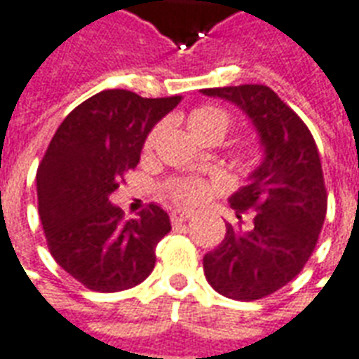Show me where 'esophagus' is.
<instances>
[{"mask_svg": "<svg viewBox=\"0 0 359 359\" xmlns=\"http://www.w3.org/2000/svg\"><path fill=\"white\" fill-rule=\"evenodd\" d=\"M191 216H193V212H189V210H182V208H175V210H172L170 218H172V222H174V224H180V222H185V220H189Z\"/></svg>", "mask_w": 359, "mask_h": 359, "instance_id": "obj_1", "label": "esophagus"}]
</instances>
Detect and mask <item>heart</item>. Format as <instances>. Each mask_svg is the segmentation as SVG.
Segmentation results:
<instances>
[{
  "label": "heart",
  "mask_w": 359,
  "mask_h": 359,
  "mask_svg": "<svg viewBox=\"0 0 359 359\" xmlns=\"http://www.w3.org/2000/svg\"><path fill=\"white\" fill-rule=\"evenodd\" d=\"M187 129L191 131L193 137H207V135H216V137H224L226 131L230 129V118L224 110L215 108V106H201L187 116ZM156 139V131L147 139V149H151L152 143ZM168 195L180 203V205H197L201 201H205L210 195V185L203 182L199 177H184V180H175L168 185Z\"/></svg>",
  "instance_id": "heart-1"
}]
</instances>
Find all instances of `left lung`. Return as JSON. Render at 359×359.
<instances>
[{
	"label": "left lung",
	"instance_id": "1",
	"mask_svg": "<svg viewBox=\"0 0 359 359\" xmlns=\"http://www.w3.org/2000/svg\"><path fill=\"white\" fill-rule=\"evenodd\" d=\"M201 93L238 106L263 149L248 185L228 199L240 220L243 210H257L253 224L226 226L224 240L203 259L205 276L222 296L261 299L294 280L317 245L327 215L319 151L306 123L269 86Z\"/></svg>",
	"mask_w": 359,
	"mask_h": 359
}]
</instances>
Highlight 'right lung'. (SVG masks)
<instances>
[{"mask_svg": "<svg viewBox=\"0 0 359 359\" xmlns=\"http://www.w3.org/2000/svg\"><path fill=\"white\" fill-rule=\"evenodd\" d=\"M182 96L143 98L123 88L79 104L38 166V212L55 263L94 292L133 288L152 273L156 245L172 230L158 205L123 218L110 195L139 164L152 127Z\"/></svg>", "mask_w": 359, "mask_h": 359, "instance_id": "obj_1", "label": "right lung"}]
</instances>
